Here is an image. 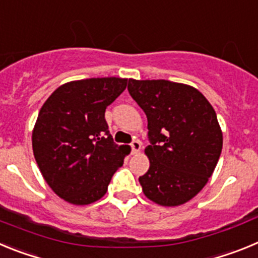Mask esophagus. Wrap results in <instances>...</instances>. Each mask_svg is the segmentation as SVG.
Returning a JSON list of instances; mask_svg holds the SVG:
<instances>
[{
  "label": "esophagus",
  "instance_id": "obj_1",
  "mask_svg": "<svg viewBox=\"0 0 258 258\" xmlns=\"http://www.w3.org/2000/svg\"><path fill=\"white\" fill-rule=\"evenodd\" d=\"M131 147H132V152H133V154H138V152L141 151V147H142V145H141L140 141H133V142L131 143Z\"/></svg>",
  "mask_w": 258,
  "mask_h": 258
}]
</instances>
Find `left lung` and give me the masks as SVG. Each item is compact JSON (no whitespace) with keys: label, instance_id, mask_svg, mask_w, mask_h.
<instances>
[{"label":"left lung","instance_id":"8db88e82","mask_svg":"<svg viewBox=\"0 0 258 258\" xmlns=\"http://www.w3.org/2000/svg\"><path fill=\"white\" fill-rule=\"evenodd\" d=\"M127 90L147 116L150 168L143 194L159 206L177 207L202 191L222 151V131L207 98L186 84L129 79Z\"/></svg>","mask_w":258,"mask_h":258}]
</instances>
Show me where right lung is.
<instances>
[{"label":"right lung","instance_id":"right-lung-1","mask_svg":"<svg viewBox=\"0 0 258 258\" xmlns=\"http://www.w3.org/2000/svg\"><path fill=\"white\" fill-rule=\"evenodd\" d=\"M126 84L120 77L71 81L41 107L32 132L33 155L50 188L71 204L88 206L101 199L131 152L113 142L104 118L107 106Z\"/></svg>","mask_w":258,"mask_h":258}]
</instances>
